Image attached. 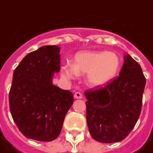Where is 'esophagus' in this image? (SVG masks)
I'll return each instance as SVG.
<instances>
[{
  "label": "esophagus",
  "mask_w": 153,
  "mask_h": 153,
  "mask_svg": "<svg viewBox=\"0 0 153 153\" xmlns=\"http://www.w3.org/2000/svg\"><path fill=\"white\" fill-rule=\"evenodd\" d=\"M74 98H75V99H83V94H82V93H80V92H76V93L74 94Z\"/></svg>",
  "instance_id": "esophagus-1"
}]
</instances>
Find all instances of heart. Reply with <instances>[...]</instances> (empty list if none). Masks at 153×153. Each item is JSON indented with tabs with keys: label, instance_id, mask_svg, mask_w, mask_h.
<instances>
[{
	"label": "heart",
	"instance_id": "b5f03b06",
	"mask_svg": "<svg viewBox=\"0 0 153 153\" xmlns=\"http://www.w3.org/2000/svg\"><path fill=\"white\" fill-rule=\"evenodd\" d=\"M120 66L119 58L113 52L83 51L74 56L72 65L62 66L61 74L73 79L78 74H88V83L93 87H103L116 78Z\"/></svg>",
	"mask_w": 153,
	"mask_h": 153
}]
</instances>
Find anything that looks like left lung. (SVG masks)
I'll return each instance as SVG.
<instances>
[{
  "instance_id": "obj_1",
  "label": "left lung",
  "mask_w": 153,
  "mask_h": 153,
  "mask_svg": "<svg viewBox=\"0 0 153 153\" xmlns=\"http://www.w3.org/2000/svg\"><path fill=\"white\" fill-rule=\"evenodd\" d=\"M145 85L141 66L127 54L119 76L106 86L85 91L86 120L94 139L112 143L128 135L141 114Z\"/></svg>"
}]
</instances>
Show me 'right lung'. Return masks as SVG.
Masks as SVG:
<instances>
[{"mask_svg":"<svg viewBox=\"0 0 153 153\" xmlns=\"http://www.w3.org/2000/svg\"><path fill=\"white\" fill-rule=\"evenodd\" d=\"M59 48L45 45L25 55L14 70L9 93L10 114L27 138L51 142L59 135L74 95L52 84L60 70Z\"/></svg>","mask_w":153,"mask_h":153,"instance_id":"add662e5","label":"right lung"}]
</instances>
